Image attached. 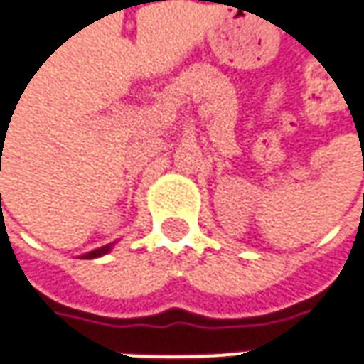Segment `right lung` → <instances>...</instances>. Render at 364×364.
I'll list each match as a JSON object with an SVG mask.
<instances>
[{"mask_svg":"<svg viewBox=\"0 0 364 364\" xmlns=\"http://www.w3.org/2000/svg\"><path fill=\"white\" fill-rule=\"evenodd\" d=\"M112 250V244H107L102 245V247H98V250H92V252H88V254H84L82 257H86V259H92V257H100L105 256V254H108Z\"/></svg>","mask_w":364,"mask_h":364,"instance_id":"add662e5","label":"right lung"}]
</instances>
